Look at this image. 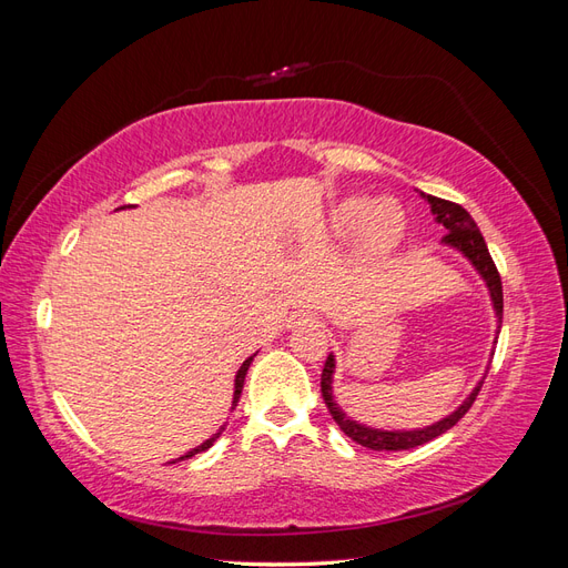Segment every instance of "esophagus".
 <instances>
[{"label":"esophagus","mask_w":568,"mask_h":568,"mask_svg":"<svg viewBox=\"0 0 568 568\" xmlns=\"http://www.w3.org/2000/svg\"><path fill=\"white\" fill-rule=\"evenodd\" d=\"M286 324L291 326V329H294V326H313V324H317V317L311 315V313H303V311H301V313L288 315Z\"/></svg>","instance_id":"1"}]
</instances>
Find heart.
<instances>
[{
  "label": "heart",
  "instance_id": "1",
  "mask_svg": "<svg viewBox=\"0 0 568 568\" xmlns=\"http://www.w3.org/2000/svg\"><path fill=\"white\" fill-rule=\"evenodd\" d=\"M329 227L343 239L353 236L363 227V242L367 251L386 253L405 234V211L395 199L374 201L365 194H351L332 209Z\"/></svg>",
  "mask_w": 568,
  "mask_h": 568
}]
</instances>
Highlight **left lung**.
Returning a JSON list of instances; mask_svg holds the SVG:
<instances>
[{
	"instance_id": "left-lung-1",
	"label": "left lung",
	"mask_w": 568,
	"mask_h": 568,
	"mask_svg": "<svg viewBox=\"0 0 568 568\" xmlns=\"http://www.w3.org/2000/svg\"><path fill=\"white\" fill-rule=\"evenodd\" d=\"M419 196L428 205H432L434 220L438 222V225L445 227V232H448L443 236V246L457 251L464 261H469V265L476 270L478 277L484 280V284L488 288V296H490L493 313L497 320V326H495V338H497V334H500V326H503V282H500V274H497V267L488 253V246L484 242V234L478 232L474 217L464 211L462 205L432 196V194H424V192H419ZM493 346H495V341H493ZM493 353L495 351H490V355ZM488 367H490V363H488ZM488 367L467 398H464L448 417H443V419L428 424V426H422V428H376V426L353 419L334 398V372H336V355L334 353H329V357H326L324 369H322V398L326 403V409H329V415L334 417V422L341 426V432L348 438H353L355 443L365 445V448H369V450H409V448H417V445H424L428 440L438 438L440 434L448 432V428H453L464 415H467V409L476 400L480 386H484Z\"/></svg>"
}]
</instances>
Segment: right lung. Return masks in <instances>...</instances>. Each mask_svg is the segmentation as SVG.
Listing matches in <instances>:
<instances>
[{
  "label": "right lung",
  "mask_w": 568,
  "mask_h": 568,
  "mask_svg": "<svg viewBox=\"0 0 568 568\" xmlns=\"http://www.w3.org/2000/svg\"><path fill=\"white\" fill-rule=\"evenodd\" d=\"M253 357H255V353L251 355V357H246L244 359V365L242 367H239V372H236V376H234V395H232V407L230 409H234L236 407V403H239V395H242V388H244V379H246V372H248V367H251V363H253ZM225 426H227V422L225 424H222L220 428H217V432L209 438V440H203L201 445H196V448L194 450H189V453H184L182 457H178V459H173V462H170V464H175V462H182V459H189V457H194V455H199V453H203V450H209L211 448V445L220 438V434L222 432H225Z\"/></svg>",
  "instance_id": "obj_1"
}]
</instances>
